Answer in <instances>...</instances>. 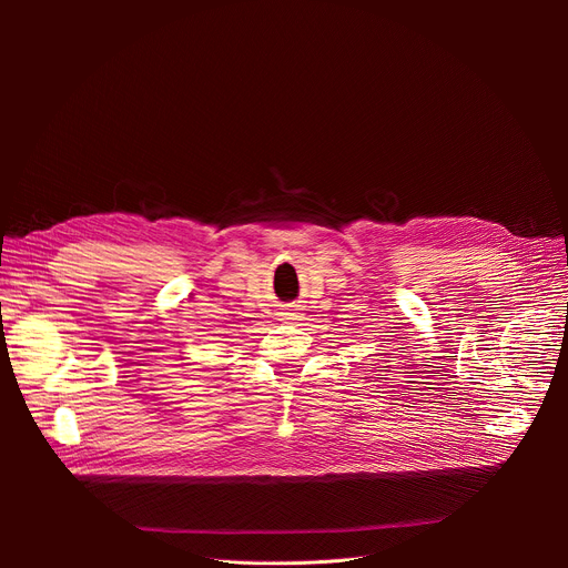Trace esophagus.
<instances>
[{"instance_id": "obj_1", "label": "esophagus", "mask_w": 568, "mask_h": 568, "mask_svg": "<svg viewBox=\"0 0 568 568\" xmlns=\"http://www.w3.org/2000/svg\"><path fill=\"white\" fill-rule=\"evenodd\" d=\"M283 315H285V320H296V317H300V313H294V308H287Z\"/></svg>"}]
</instances>
